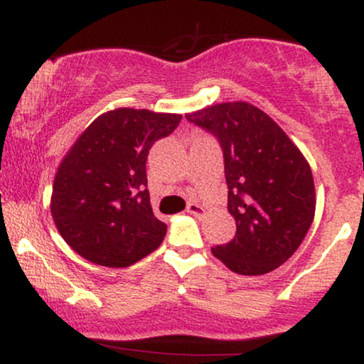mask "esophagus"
Segmentation results:
<instances>
[{"label":"esophagus","mask_w":364,"mask_h":364,"mask_svg":"<svg viewBox=\"0 0 364 364\" xmlns=\"http://www.w3.org/2000/svg\"><path fill=\"white\" fill-rule=\"evenodd\" d=\"M186 212H188V214L193 215V217H198V219H200V217L205 215V208L200 205V203H193V202L188 203Z\"/></svg>","instance_id":"obj_1"}]
</instances>
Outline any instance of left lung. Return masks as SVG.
<instances>
[{
    "label": "left lung",
    "mask_w": 364,
    "mask_h": 364,
    "mask_svg": "<svg viewBox=\"0 0 364 364\" xmlns=\"http://www.w3.org/2000/svg\"><path fill=\"white\" fill-rule=\"evenodd\" d=\"M223 149L228 210L236 220L229 243L212 248L232 272L262 275L281 267L315 217V185L306 159L265 112L224 102L186 114Z\"/></svg>",
    "instance_id": "obj_1"
}]
</instances>
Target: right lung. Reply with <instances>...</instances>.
<instances>
[{
	"label": "right lung",
	"mask_w": 364,
	"mask_h": 364,
	"mask_svg": "<svg viewBox=\"0 0 364 364\" xmlns=\"http://www.w3.org/2000/svg\"><path fill=\"white\" fill-rule=\"evenodd\" d=\"M179 121V114L129 107L104 112L63 159L51 214L85 260L123 269L161 246L168 225L154 215L145 164L152 145Z\"/></svg>",
	"instance_id": "obj_1"
}]
</instances>
